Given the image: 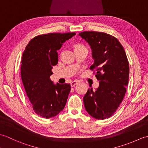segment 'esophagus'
I'll use <instances>...</instances> for the list:
<instances>
[{
  "instance_id": "obj_1",
  "label": "esophagus",
  "mask_w": 148,
  "mask_h": 148,
  "mask_svg": "<svg viewBox=\"0 0 148 148\" xmlns=\"http://www.w3.org/2000/svg\"><path fill=\"white\" fill-rule=\"evenodd\" d=\"M78 82H79V81H76V80L72 81V82L71 83V86L72 87H73V86H74L75 85H76V84H77L78 83Z\"/></svg>"
}]
</instances>
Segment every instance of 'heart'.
<instances>
[{"instance_id":"b5f03b06","label":"heart","mask_w":148,"mask_h":148,"mask_svg":"<svg viewBox=\"0 0 148 148\" xmlns=\"http://www.w3.org/2000/svg\"><path fill=\"white\" fill-rule=\"evenodd\" d=\"M81 46V45H77L76 47H77V46Z\"/></svg>"}]
</instances>
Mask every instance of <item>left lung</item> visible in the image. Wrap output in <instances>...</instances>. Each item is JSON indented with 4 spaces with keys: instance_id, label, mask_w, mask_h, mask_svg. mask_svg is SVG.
Instances as JSON below:
<instances>
[{
    "instance_id": "left-lung-1",
    "label": "left lung",
    "mask_w": 148,
    "mask_h": 148,
    "mask_svg": "<svg viewBox=\"0 0 148 148\" xmlns=\"http://www.w3.org/2000/svg\"><path fill=\"white\" fill-rule=\"evenodd\" d=\"M79 35L92 50L94 63L90 69H95V76L99 81L98 88H89L84 96V108L94 118H109L117 110L126 93L129 78L127 56L121 43L111 35L95 31H86Z\"/></svg>"
}]
</instances>
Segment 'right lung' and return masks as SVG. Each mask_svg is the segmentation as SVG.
Returning <instances> with one entry per match:
<instances>
[{"label":"right lung","mask_w":148,"mask_h":148,"mask_svg":"<svg viewBox=\"0 0 148 148\" xmlns=\"http://www.w3.org/2000/svg\"><path fill=\"white\" fill-rule=\"evenodd\" d=\"M75 32L49 33L34 37L21 58V77L34 111L44 118L58 114L67 102L70 84H53L50 79L53 66L58 64L57 50Z\"/></svg>","instance_id":"add662e5"}]
</instances>
